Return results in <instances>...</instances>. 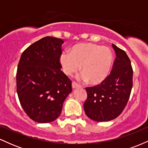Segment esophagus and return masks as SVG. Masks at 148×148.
Here are the masks:
<instances>
[{"mask_svg":"<svg viewBox=\"0 0 148 148\" xmlns=\"http://www.w3.org/2000/svg\"><path fill=\"white\" fill-rule=\"evenodd\" d=\"M72 86L73 89H75V88H81V86H80V85H79V84H77L75 82H72Z\"/></svg>","mask_w":148,"mask_h":148,"instance_id":"34e87169","label":"esophagus"}]
</instances>
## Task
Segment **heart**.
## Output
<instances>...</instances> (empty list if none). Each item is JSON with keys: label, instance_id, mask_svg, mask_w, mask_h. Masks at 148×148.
Returning a JSON list of instances; mask_svg holds the SVG:
<instances>
[{"label": "heart", "instance_id": "obj_1", "mask_svg": "<svg viewBox=\"0 0 148 148\" xmlns=\"http://www.w3.org/2000/svg\"><path fill=\"white\" fill-rule=\"evenodd\" d=\"M59 60L66 75L72 76L81 69V79L97 85L109 74L113 54L108 47L88 42L73 46L70 53L62 52Z\"/></svg>", "mask_w": 148, "mask_h": 148}]
</instances>
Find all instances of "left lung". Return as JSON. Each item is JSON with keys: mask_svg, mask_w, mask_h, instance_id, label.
I'll use <instances>...</instances> for the list:
<instances>
[{"mask_svg": "<svg viewBox=\"0 0 148 148\" xmlns=\"http://www.w3.org/2000/svg\"><path fill=\"white\" fill-rule=\"evenodd\" d=\"M116 58L109 76L101 84L86 88L88 98L84 104L86 114L97 122L116 118L123 112L130 99L133 86V69L125 51L114 45Z\"/></svg>", "mask_w": 148, "mask_h": 148, "instance_id": "1", "label": "left lung"}]
</instances>
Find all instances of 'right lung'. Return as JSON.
<instances>
[{"instance_id":"obj_1","label":"right lung","mask_w":148,"mask_h":148,"mask_svg":"<svg viewBox=\"0 0 148 148\" xmlns=\"http://www.w3.org/2000/svg\"><path fill=\"white\" fill-rule=\"evenodd\" d=\"M62 44V39L43 37L25 49L18 64V99L25 113L38 123L56 120L72 91L70 79L60 70Z\"/></svg>"}]
</instances>
